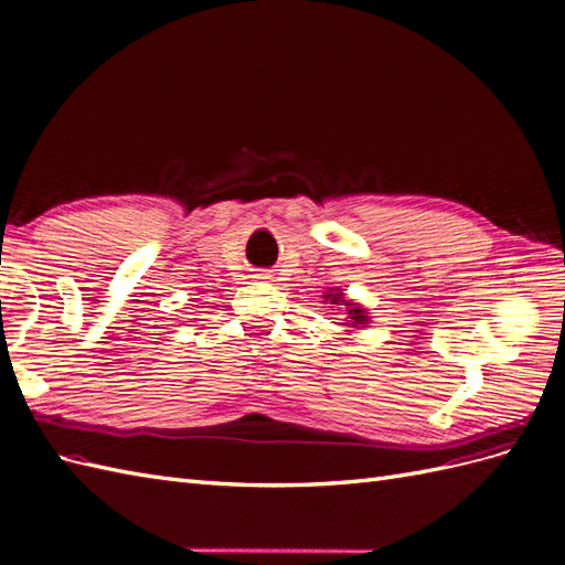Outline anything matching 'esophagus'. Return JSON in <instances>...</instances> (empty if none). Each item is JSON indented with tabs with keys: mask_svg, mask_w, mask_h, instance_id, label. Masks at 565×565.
<instances>
[{
	"mask_svg": "<svg viewBox=\"0 0 565 565\" xmlns=\"http://www.w3.org/2000/svg\"><path fill=\"white\" fill-rule=\"evenodd\" d=\"M256 278H260V280H270V275H268L266 270H258V273H256Z\"/></svg>",
	"mask_w": 565,
	"mask_h": 565,
	"instance_id": "obj_1",
	"label": "esophagus"
}]
</instances>
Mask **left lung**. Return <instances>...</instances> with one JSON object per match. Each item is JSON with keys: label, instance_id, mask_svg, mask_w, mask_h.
Listing matches in <instances>:
<instances>
[{"label": "left lung", "instance_id": "1", "mask_svg": "<svg viewBox=\"0 0 565 565\" xmlns=\"http://www.w3.org/2000/svg\"><path fill=\"white\" fill-rule=\"evenodd\" d=\"M321 297H323L321 305H326L330 313H338V311L345 313V319H342L345 323L342 326H345L350 333L354 328H366V323H371L369 309L364 305H360V301L350 299L345 292L340 290V287H328Z\"/></svg>", "mask_w": 565, "mask_h": 565}]
</instances>
